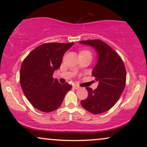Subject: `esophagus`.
<instances>
[{"label": "esophagus", "instance_id": "obj_1", "mask_svg": "<svg viewBox=\"0 0 147 147\" xmlns=\"http://www.w3.org/2000/svg\"><path fill=\"white\" fill-rule=\"evenodd\" d=\"M73 87L75 89H76V90H78V89H80V87L79 86V85H73Z\"/></svg>", "mask_w": 147, "mask_h": 147}]
</instances>
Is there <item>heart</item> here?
Instances as JSON below:
<instances>
[{
	"mask_svg": "<svg viewBox=\"0 0 147 147\" xmlns=\"http://www.w3.org/2000/svg\"><path fill=\"white\" fill-rule=\"evenodd\" d=\"M85 54H91V52L87 51V50H82L79 52V55H85Z\"/></svg>",
	"mask_w": 147,
	"mask_h": 147,
	"instance_id": "1",
	"label": "heart"
}]
</instances>
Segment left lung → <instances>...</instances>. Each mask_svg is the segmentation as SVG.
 I'll return each mask as SVG.
<instances>
[{"instance_id":"8db88e82","label":"left lung","mask_w":147,"mask_h":147,"mask_svg":"<svg viewBox=\"0 0 147 147\" xmlns=\"http://www.w3.org/2000/svg\"><path fill=\"white\" fill-rule=\"evenodd\" d=\"M79 43L90 46L97 53V64L92 75L98 82L93 90L86 87L88 96L81 100V106L93 114H100L111 109L119 99L125 86L126 70L117 53L100 40H81Z\"/></svg>"}]
</instances>
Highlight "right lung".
Wrapping results in <instances>:
<instances>
[{
    "label": "right lung",
    "mask_w": 147,
    "mask_h": 147,
    "mask_svg": "<svg viewBox=\"0 0 147 147\" xmlns=\"http://www.w3.org/2000/svg\"><path fill=\"white\" fill-rule=\"evenodd\" d=\"M70 43H45L32 50L24 59L20 69V85L32 105L42 112L56 110L71 90L68 83L60 84L53 78L62 64L63 55L73 45Z\"/></svg>",
    "instance_id": "right-lung-1"
}]
</instances>
